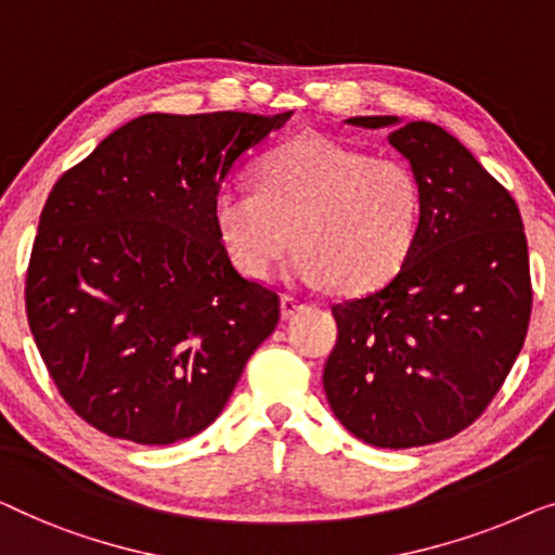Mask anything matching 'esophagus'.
<instances>
[{"label":"esophagus","instance_id":"obj_1","mask_svg":"<svg viewBox=\"0 0 555 555\" xmlns=\"http://www.w3.org/2000/svg\"><path fill=\"white\" fill-rule=\"evenodd\" d=\"M304 307H307V304H304L301 299H296V296H292V294L281 296V317L284 319H292L294 314H299Z\"/></svg>","mask_w":555,"mask_h":555}]
</instances>
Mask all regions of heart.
Listing matches in <instances>:
<instances>
[{
	"mask_svg": "<svg viewBox=\"0 0 555 555\" xmlns=\"http://www.w3.org/2000/svg\"><path fill=\"white\" fill-rule=\"evenodd\" d=\"M261 191L229 183L214 198L218 238L241 274L267 281L296 241L286 276L370 292L415 248L423 189L408 163L374 158L330 138H299L267 155Z\"/></svg>",
	"mask_w": 555,
	"mask_h": 555,
	"instance_id": "b5f03b06",
	"label": "heart"
}]
</instances>
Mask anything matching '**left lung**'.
<instances>
[{"label": "left lung", "mask_w": 555, "mask_h": 555, "mask_svg": "<svg viewBox=\"0 0 555 555\" xmlns=\"http://www.w3.org/2000/svg\"><path fill=\"white\" fill-rule=\"evenodd\" d=\"M347 122L392 130L389 145L423 189V223L385 286L332 307L339 337L324 364L326 400L374 448L448 440L482 415L526 341L533 292L520 210L440 125Z\"/></svg>", "instance_id": "8db88e82"}]
</instances>
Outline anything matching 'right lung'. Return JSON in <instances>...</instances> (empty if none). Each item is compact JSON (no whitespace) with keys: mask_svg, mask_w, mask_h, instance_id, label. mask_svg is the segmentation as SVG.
<instances>
[{"mask_svg":"<svg viewBox=\"0 0 555 555\" xmlns=\"http://www.w3.org/2000/svg\"><path fill=\"white\" fill-rule=\"evenodd\" d=\"M279 115L151 113L54 183L27 269V319L65 402L138 444L198 435L274 332L279 296L216 231L225 176Z\"/></svg>","mask_w":555,"mask_h":555,"instance_id":"obj_1","label":"right lung"}]
</instances>
